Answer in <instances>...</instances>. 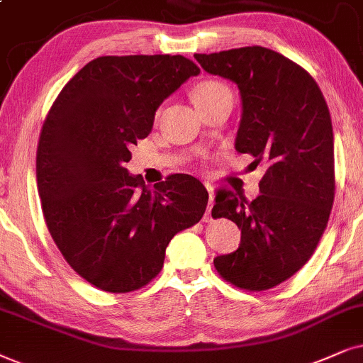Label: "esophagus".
I'll return each mask as SVG.
<instances>
[{
  "mask_svg": "<svg viewBox=\"0 0 363 363\" xmlns=\"http://www.w3.org/2000/svg\"><path fill=\"white\" fill-rule=\"evenodd\" d=\"M206 187H208V192H209V201H208V209H206L204 219L206 221H211V209H213V206H214V194H213V191H211V186H206Z\"/></svg>",
  "mask_w": 363,
  "mask_h": 363,
  "instance_id": "obj_1",
  "label": "esophagus"
}]
</instances>
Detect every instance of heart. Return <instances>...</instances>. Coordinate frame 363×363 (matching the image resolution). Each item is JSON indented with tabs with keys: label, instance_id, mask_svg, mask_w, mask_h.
<instances>
[{
	"label": "heart",
	"instance_id": "1",
	"mask_svg": "<svg viewBox=\"0 0 363 363\" xmlns=\"http://www.w3.org/2000/svg\"><path fill=\"white\" fill-rule=\"evenodd\" d=\"M229 94H231V91H229L228 86L221 84V82L203 80L192 86L191 97H192V102H194L196 107L199 108V107H203V105L214 102V100L223 97V95H229Z\"/></svg>",
	"mask_w": 363,
	"mask_h": 363
}]
</instances>
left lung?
Segmentation results:
<instances>
[{
	"label": "left lung",
	"mask_w": 363,
	"mask_h": 363,
	"mask_svg": "<svg viewBox=\"0 0 363 363\" xmlns=\"http://www.w3.org/2000/svg\"><path fill=\"white\" fill-rule=\"evenodd\" d=\"M211 75L235 82L242 113L235 147L264 166L261 194L247 203L218 191L213 218L241 229L235 253L214 258L238 288L263 291L283 283L311 258L335 197L333 128L328 105L311 75L264 47L196 53Z\"/></svg>",
	"instance_id": "1"
}]
</instances>
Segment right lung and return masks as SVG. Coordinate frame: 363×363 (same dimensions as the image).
Wrapping results in <instances>:
<instances>
[{"label":"right lung","mask_w":363,"mask_h":363,"mask_svg":"<svg viewBox=\"0 0 363 363\" xmlns=\"http://www.w3.org/2000/svg\"><path fill=\"white\" fill-rule=\"evenodd\" d=\"M199 72L182 55L99 57L45 118L36 150L45 221L73 272L100 290L145 286L169 241L203 218L208 191L196 177L172 174L149 189L125 169L159 105Z\"/></svg>","instance_id":"1"}]
</instances>
